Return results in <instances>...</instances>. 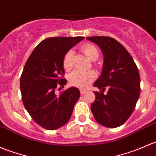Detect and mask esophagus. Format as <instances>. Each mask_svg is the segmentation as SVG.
Wrapping results in <instances>:
<instances>
[{"label": "esophagus", "mask_w": 156, "mask_h": 156, "mask_svg": "<svg viewBox=\"0 0 156 156\" xmlns=\"http://www.w3.org/2000/svg\"><path fill=\"white\" fill-rule=\"evenodd\" d=\"M86 92H87V90H83V89L80 90V93H81V95H83V94H84Z\"/></svg>", "instance_id": "esophagus-1"}]
</instances>
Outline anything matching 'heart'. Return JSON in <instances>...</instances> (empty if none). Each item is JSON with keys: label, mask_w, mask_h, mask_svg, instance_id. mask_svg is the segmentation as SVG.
Wrapping results in <instances>:
<instances>
[{"label": "heart", "mask_w": 156, "mask_h": 156, "mask_svg": "<svg viewBox=\"0 0 156 156\" xmlns=\"http://www.w3.org/2000/svg\"><path fill=\"white\" fill-rule=\"evenodd\" d=\"M81 50L84 52L86 56L90 60L94 61L98 58L99 52L95 46L90 44L83 45ZM72 50H69L66 53L63 58V67L66 71L70 70L72 66ZM97 78V74L94 71H87V72H80V71H74L69 75V83L70 85L77 87H87L95 78Z\"/></svg>", "instance_id": "obj_1"}]
</instances>
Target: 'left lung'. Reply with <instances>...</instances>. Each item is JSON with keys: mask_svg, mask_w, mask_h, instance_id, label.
<instances>
[{"mask_svg": "<svg viewBox=\"0 0 156 156\" xmlns=\"http://www.w3.org/2000/svg\"><path fill=\"white\" fill-rule=\"evenodd\" d=\"M103 55L102 72L94 84L102 92L94 91L96 100L90 108L100 125L115 128L131 115L140 94V78L133 58L115 39L106 36L87 37ZM106 87L107 94H103Z\"/></svg>", "mask_w": 156, "mask_h": 156, "instance_id": "8db88e82", "label": "left lung"}]
</instances>
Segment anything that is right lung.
Here are the masks:
<instances>
[{
    "label": "right lung",
    "instance_id": "add662e5",
    "mask_svg": "<svg viewBox=\"0 0 156 156\" xmlns=\"http://www.w3.org/2000/svg\"><path fill=\"white\" fill-rule=\"evenodd\" d=\"M84 37H54L42 41L28 59L20 78L23 104L33 120L47 130H56L70 119L79 99L77 87H69L59 95L56 89L63 87L67 80L63 58Z\"/></svg>",
    "mask_w": 156,
    "mask_h": 156
}]
</instances>
